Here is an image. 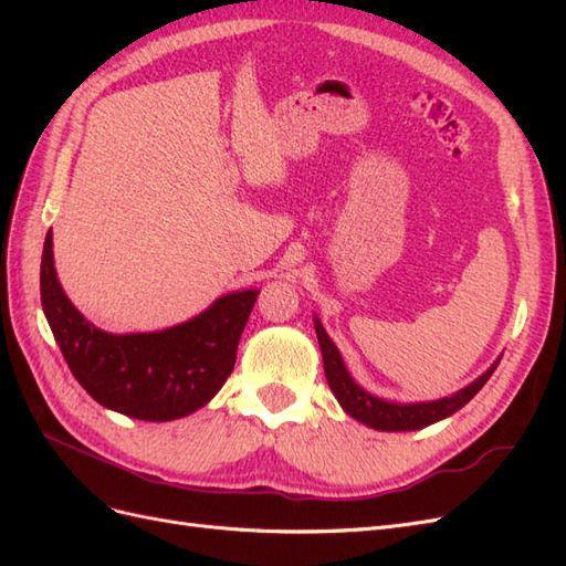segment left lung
<instances>
[{
	"label": "left lung",
	"mask_w": 566,
	"mask_h": 566,
	"mask_svg": "<svg viewBox=\"0 0 566 566\" xmlns=\"http://www.w3.org/2000/svg\"><path fill=\"white\" fill-rule=\"evenodd\" d=\"M314 328H316V337H318L321 354H323L325 380H328V387L335 394V399L339 401L342 408H345L347 416L373 427V430H382V432L422 430V427H427V424L453 416L455 410L465 406L474 397V394L486 385L495 366H499V361H495L484 375H479L474 382H470L465 389L455 391L453 397H447V399L422 401V403L385 401V399L373 397V394H368L364 387H358L354 382V378L349 375L345 361H342V356L335 347V342L328 337V333H325V328L316 316H314Z\"/></svg>",
	"instance_id": "8db88e82"
}]
</instances>
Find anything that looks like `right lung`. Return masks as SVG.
Instances as JSON below:
<instances>
[{
    "label": "right lung",
    "instance_id": "right-lung-1",
    "mask_svg": "<svg viewBox=\"0 0 566 566\" xmlns=\"http://www.w3.org/2000/svg\"><path fill=\"white\" fill-rule=\"evenodd\" d=\"M54 238H44L42 310L75 380L104 408L167 422L202 408L227 382L260 290L221 295L196 318L156 333L113 335L67 300L54 269Z\"/></svg>",
    "mask_w": 566,
    "mask_h": 566
}]
</instances>
